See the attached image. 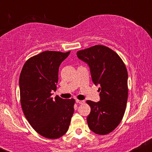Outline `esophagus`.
<instances>
[{
    "label": "esophagus",
    "instance_id": "34e87169",
    "mask_svg": "<svg viewBox=\"0 0 152 152\" xmlns=\"http://www.w3.org/2000/svg\"><path fill=\"white\" fill-rule=\"evenodd\" d=\"M76 102L77 104H83L85 102L84 101H82V100H78V99H76Z\"/></svg>",
    "mask_w": 152,
    "mask_h": 152
}]
</instances>
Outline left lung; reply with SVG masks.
Here are the masks:
<instances>
[{"mask_svg": "<svg viewBox=\"0 0 152 152\" xmlns=\"http://www.w3.org/2000/svg\"><path fill=\"white\" fill-rule=\"evenodd\" d=\"M90 68L92 81L99 85L100 101H87L91 112L87 123L92 132L105 135L114 131L123 118L128 98V73L124 63L116 52L96 45L76 53Z\"/></svg>", "mask_w": 152, "mask_h": 152, "instance_id": "left-lung-1", "label": "left lung"}]
</instances>
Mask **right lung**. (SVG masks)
<instances>
[{
  "label": "right lung",
  "instance_id": "right-lung-1",
  "mask_svg": "<svg viewBox=\"0 0 152 152\" xmlns=\"http://www.w3.org/2000/svg\"><path fill=\"white\" fill-rule=\"evenodd\" d=\"M70 52L43 51L26 61L20 74L23 114L35 131L48 139L64 135L74 114V99L51 97L52 91H56L59 66Z\"/></svg>",
  "mask_w": 152,
  "mask_h": 152
}]
</instances>
